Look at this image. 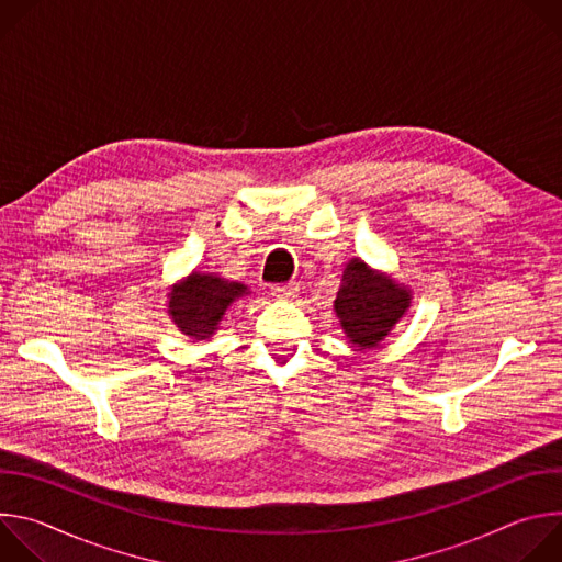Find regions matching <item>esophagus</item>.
I'll return each instance as SVG.
<instances>
[{
	"label": "esophagus",
	"instance_id": "esophagus-1",
	"mask_svg": "<svg viewBox=\"0 0 562 562\" xmlns=\"http://www.w3.org/2000/svg\"><path fill=\"white\" fill-rule=\"evenodd\" d=\"M297 284L295 282H284V284H276L271 286V295L278 300H293L297 295Z\"/></svg>",
	"mask_w": 562,
	"mask_h": 562
}]
</instances>
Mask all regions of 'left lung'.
Returning <instances> with one entry per match:
<instances>
[{
    "label": "left lung",
    "instance_id": "1",
    "mask_svg": "<svg viewBox=\"0 0 562 562\" xmlns=\"http://www.w3.org/2000/svg\"><path fill=\"white\" fill-rule=\"evenodd\" d=\"M409 304L412 293L405 286L353 258L342 273L334 308L349 342L371 349L389 336Z\"/></svg>",
    "mask_w": 562,
    "mask_h": 562
}]
</instances>
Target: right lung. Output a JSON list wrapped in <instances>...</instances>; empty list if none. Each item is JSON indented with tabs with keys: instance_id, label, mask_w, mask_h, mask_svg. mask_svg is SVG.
Returning <instances> with one entry per match:
<instances>
[{
	"instance_id": "right-lung-1",
	"label": "right lung",
	"mask_w": 562,
	"mask_h": 562,
	"mask_svg": "<svg viewBox=\"0 0 562 562\" xmlns=\"http://www.w3.org/2000/svg\"><path fill=\"white\" fill-rule=\"evenodd\" d=\"M247 293L249 289L243 282L193 271L169 293V315L184 336L206 340L215 334L226 308Z\"/></svg>"
}]
</instances>
